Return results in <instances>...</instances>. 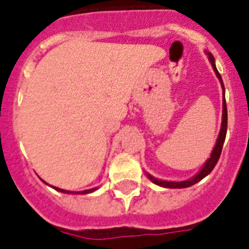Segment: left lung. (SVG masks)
I'll list each match as a JSON object with an SVG mask.
<instances>
[{
    "instance_id": "obj_1",
    "label": "left lung",
    "mask_w": 249,
    "mask_h": 249,
    "mask_svg": "<svg viewBox=\"0 0 249 249\" xmlns=\"http://www.w3.org/2000/svg\"><path fill=\"white\" fill-rule=\"evenodd\" d=\"M209 54V60L211 62L212 69H213V71H215L216 76L219 78L220 83H221V87H223V90H224V100H223V121H221V129H220V133H219V138L216 141V144L213 147L211 152V156L210 159L207 160L202 167L199 173L196 174L195 177L191 178V179H188V180H183V181H166V180H160V179H156V178H153L152 175H149L147 174V177L148 179L152 183L157 184L160 187H163V188H188V187H192L193 184L198 183L199 180H202L203 178L207 177L212 170H213V167L217 163L220 159V155H221V151H223V145L224 142H225V137H226V129H228V108H226V101H225V89H224V83H223V79H221V75L219 74L217 71V69H216L215 65V58L212 56L210 52H207Z\"/></svg>"
}]
</instances>
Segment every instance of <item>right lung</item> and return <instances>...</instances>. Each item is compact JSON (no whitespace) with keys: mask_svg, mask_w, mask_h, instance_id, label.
<instances>
[{"mask_svg":"<svg viewBox=\"0 0 249 249\" xmlns=\"http://www.w3.org/2000/svg\"><path fill=\"white\" fill-rule=\"evenodd\" d=\"M43 183H46V181H43ZM52 188L58 192H62V193H71V195H87V193H92V192H94L97 189V188H92V189H87V191H82V192H70V191H64V189H60V188H56V187H52Z\"/></svg>","mask_w":249,"mask_h":249,"instance_id":"add662e5","label":"right lung"}]
</instances>
